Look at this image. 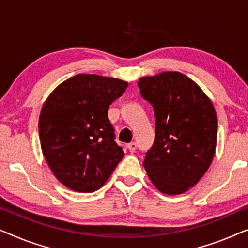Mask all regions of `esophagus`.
<instances>
[{"mask_svg": "<svg viewBox=\"0 0 248 248\" xmlns=\"http://www.w3.org/2000/svg\"><path fill=\"white\" fill-rule=\"evenodd\" d=\"M127 147L131 153H134L136 149H137V144H136V142H130V144L127 145Z\"/></svg>", "mask_w": 248, "mask_h": 248, "instance_id": "obj_1", "label": "esophagus"}]
</instances>
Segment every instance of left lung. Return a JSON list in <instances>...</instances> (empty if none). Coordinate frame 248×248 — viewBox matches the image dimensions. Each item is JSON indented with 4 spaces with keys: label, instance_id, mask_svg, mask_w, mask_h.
<instances>
[{
    "label": "left lung",
    "instance_id": "1",
    "mask_svg": "<svg viewBox=\"0 0 248 248\" xmlns=\"http://www.w3.org/2000/svg\"><path fill=\"white\" fill-rule=\"evenodd\" d=\"M142 99L154 108L155 140L144 167L162 193L186 192L211 165L217 145V114L197 83L180 72L138 81Z\"/></svg>",
    "mask_w": 248,
    "mask_h": 248
}]
</instances>
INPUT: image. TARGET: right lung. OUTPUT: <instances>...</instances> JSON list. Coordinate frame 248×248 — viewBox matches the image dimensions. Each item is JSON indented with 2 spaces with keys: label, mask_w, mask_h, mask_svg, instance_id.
<instances>
[{
  "label": "right lung",
  "mask_w": 248,
  "mask_h": 248,
  "mask_svg": "<svg viewBox=\"0 0 248 248\" xmlns=\"http://www.w3.org/2000/svg\"><path fill=\"white\" fill-rule=\"evenodd\" d=\"M127 86L119 78L78 74L45 101L38 124L41 149L56 179L68 189L99 190L124 157L108 110Z\"/></svg>",
  "instance_id": "add662e5"
}]
</instances>
